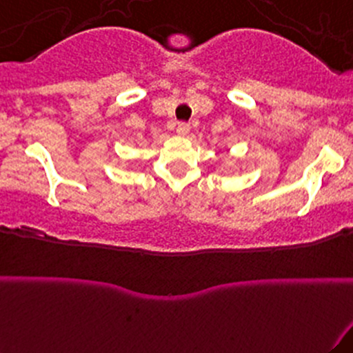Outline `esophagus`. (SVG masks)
Wrapping results in <instances>:
<instances>
[{
    "label": "esophagus",
    "mask_w": 353,
    "mask_h": 353,
    "mask_svg": "<svg viewBox=\"0 0 353 353\" xmlns=\"http://www.w3.org/2000/svg\"><path fill=\"white\" fill-rule=\"evenodd\" d=\"M176 131H177V134H179V136H185V134H189L190 125L188 123H179V124H177Z\"/></svg>",
    "instance_id": "34e87169"
}]
</instances>
